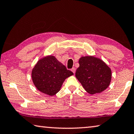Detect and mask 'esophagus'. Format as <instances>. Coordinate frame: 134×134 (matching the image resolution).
Instances as JSON below:
<instances>
[{
    "label": "esophagus",
    "mask_w": 134,
    "mask_h": 134,
    "mask_svg": "<svg viewBox=\"0 0 134 134\" xmlns=\"http://www.w3.org/2000/svg\"><path fill=\"white\" fill-rule=\"evenodd\" d=\"M71 71H72V72H73V73L74 74H75V72H76V69H75V67L72 68V69H71Z\"/></svg>",
    "instance_id": "obj_1"
}]
</instances>
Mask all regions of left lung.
I'll return each instance as SVG.
<instances>
[{
  "mask_svg": "<svg viewBox=\"0 0 134 134\" xmlns=\"http://www.w3.org/2000/svg\"><path fill=\"white\" fill-rule=\"evenodd\" d=\"M76 77L87 92L94 95L101 93L110 85L111 69L100 58L93 55L81 57Z\"/></svg>",
  "mask_w": 134,
  "mask_h": 134,
  "instance_id": "left-lung-1",
  "label": "left lung"
}]
</instances>
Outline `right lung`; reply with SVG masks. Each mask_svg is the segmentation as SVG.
Instances as JSON below:
<instances>
[{
  "mask_svg": "<svg viewBox=\"0 0 134 134\" xmlns=\"http://www.w3.org/2000/svg\"><path fill=\"white\" fill-rule=\"evenodd\" d=\"M73 75L54 55L42 57L31 70V79L37 90L50 96L57 94L64 80Z\"/></svg>",
  "mask_w": 134,
  "mask_h": 134,
  "instance_id": "obj_1",
  "label": "right lung"
}]
</instances>
